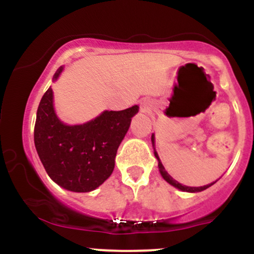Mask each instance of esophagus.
Instances as JSON below:
<instances>
[{"mask_svg":"<svg viewBox=\"0 0 254 254\" xmlns=\"http://www.w3.org/2000/svg\"><path fill=\"white\" fill-rule=\"evenodd\" d=\"M151 109V103L150 100H143L141 103V110L143 111V112H148Z\"/></svg>","mask_w":254,"mask_h":254,"instance_id":"obj_1","label":"esophagus"}]
</instances>
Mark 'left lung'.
I'll use <instances>...</instances> for the list:
<instances>
[{
	"instance_id": "1",
	"label": "left lung",
	"mask_w": 254,
	"mask_h": 254,
	"mask_svg": "<svg viewBox=\"0 0 254 254\" xmlns=\"http://www.w3.org/2000/svg\"><path fill=\"white\" fill-rule=\"evenodd\" d=\"M154 135H151V142H153V145H154ZM154 154H155V157L157 159V161H159V170H160V173H161V176H162V178H164V179L166 180V182L167 183H170L171 185H173L174 188H177V189H179V190H182V191H185V192H200V191H203V190H206V189L209 188V186H211L212 184H215V183H212V184H209V185H205V186H200V188H191V186H186V185H183V184H180V183H178L177 180H174L173 178H172L170 174L167 173V172H166V170H165V167L164 166H162V164H161V161H160V159H159V155H157V153L156 151H154Z\"/></svg>"
}]
</instances>
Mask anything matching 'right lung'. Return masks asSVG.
Masks as SVG:
<instances>
[{
    "instance_id": "add662e5",
    "label": "right lung",
    "mask_w": 254,
    "mask_h": 254,
    "mask_svg": "<svg viewBox=\"0 0 254 254\" xmlns=\"http://www.w3.org/2000/svg\"><path fill=\"white\" fill-rule=\"evenodd\" d=\"M63 68L54 75L57 80ZM138 106L105 111L86 124L65 125L54 110L51 87L37 111L34 145L46 173L55 183L74 192L95 190L112 174L118 147Z\"/></svg>"
}]
</instances>
